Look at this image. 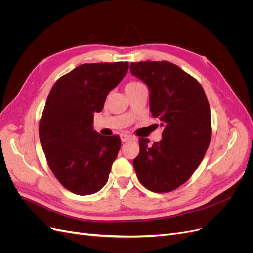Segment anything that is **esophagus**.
<instances>
[{
    "label": "esophagus",
    "instance_id": "1",
    "mask_svg": "<svg viewBox=\"0 0 253 253\" xmlns=\"http://www.w3.org/2000/svg\"><path fill=\"white\" fill-rule=\"evenodd\" d=\"M120 139H121L122 142H126V141L131 140V139H132V136L126 135V134H121V135H120Z\"/></svg>",
    "mask_w": 253,
    "mask_h": 253
}]
</instances>
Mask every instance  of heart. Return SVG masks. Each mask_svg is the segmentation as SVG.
Masks as SVG:
<instances>
[{
	"instance_id": "obj_1",
	"label": "heart",
	"mask_w": 253,
	"mask_h": 253,
	"mask_svg": "<svg viewBox=\"0 0 253 253\" xmlns=\"http://www.w3.org/2000/svg\"><path fill=\"white\" fill-rule=\"evenodd\" d=\"M139 85H142V83L138 82V81H132L126 84V88H131V87H136V86H139Z\"/></svg>"
}]
</instances>
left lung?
Returning <instances> with one entry per match:
<instances>
[{
	"instance_id": "left-lung-1",
	"label": "left lung",
	"mask_w": 253,
	"mask_h": 253,
	"mask_svg": "<svg viewBox=\"0 0 253 253\" xmlns=\"http://www.w3.org/2000/svg\"><path fill=\"white\" fill-rule=\"evenodd\" d=\"M129 70L148 85L152 116L164 126L159 142L139 138L136 175L152 192H171L191 177L209 147L208 99L200 82L169 61L132 62Z\"/></svg>"
}]
</instances>
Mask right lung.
<instances>
[{
	"mask_svg": "<svg viewBox=\"0 0 253 253\" xmlns=\"http://www.w3.org/2000/svg\"><path fill=\"white\" fill-rule=\"evenodd\" d=\"M128 62L86 63L60 77L50 90L40 119L39 137L51 172L78 195L102 189L109 179L121 140L94 127L106 96L118 85Z\"/></svg>",
	"mask_w": 253,
	"mask_h": 253,
	"instance_id": "1",
	"label": "right lung"
}]
</instances>
